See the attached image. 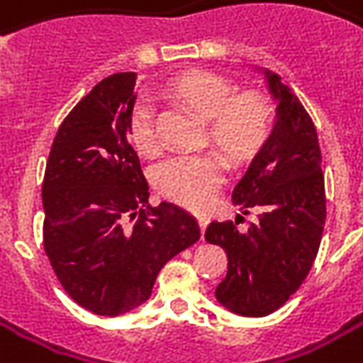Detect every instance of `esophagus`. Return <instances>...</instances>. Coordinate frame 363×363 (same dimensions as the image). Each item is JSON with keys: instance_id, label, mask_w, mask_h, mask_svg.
Masks as SVG:
<instances>
[{"instance_id": "34e87169", "label": "esophagus", "mask_w": 363, "mask_h": 363, "mask_svg": "<svg viewBox=\"0 0 363 363\" xmlns=\"http://www.w3.org/2000/svg\"><path fill=\"white\" fill-rule=\"evenodd\" d=\"M196 220H199V227H201V231H205L206 229V225H208V217H206V215H199V217H196Z\"/></svg>"}]
</instances>
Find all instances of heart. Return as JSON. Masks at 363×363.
<instances>
[{"mask_svg":"<svg viewBox=\"0 0 363 363\" xmlns=\"http://www.w3.org/2000/svg\"><path fill=\"white\" fill-rule=\"evenodd\" d=\"M169 96L206 118L205 140L213 143L235 167L247 164L267 144L275 124V110L259 92H241L225 76L193 69L170 84ZM128 134L134 148L155 157L162 150L157 116L148 102L132 110ZM157 191L172 203L203 208L219 191L223 162L215 152L174 155L152 172Z\"/></svg>","mask_w":363,"mask_h":363,"instance_id":"heart-1","label":"heart"}]
</instances>
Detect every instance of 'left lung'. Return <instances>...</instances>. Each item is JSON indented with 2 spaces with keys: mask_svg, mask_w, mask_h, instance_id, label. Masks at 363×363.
Instances as JSON below:
<instances>
[{
  "mask_svg": "<svg viewBox=\"0 0 363 363\" xmlns=\"http://www.w3.org/2000/svg\"><path fill=\"white\" fill-rule=\"evenodd\" d=\"M265 78L277 102V120L233 191V203L257 220L245 233L237 220H213L205 233L206 241L220 245L229 259L227 277L215 295L245 318L273 313L299 289L318 257L325 225L315 126L277 74L265 69Z\"/></svg>",
  "mask_w": 363,
  "mask_h": 363,
  "instance_id": "left-lung-1",
  "label": "left lung"
}]
</instances>
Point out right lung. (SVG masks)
<instances>
[{
	"instance_id": "add662e5",
	"label": "right lung",
	"mask_w": 363,
	"mask_h": 363,
	"mask_svg": "<svg viewBox=\"0 0 363 363\" xmlns=\"http://www.w3.org/2000/svg\"><path fill=\"white\" fill-rule=\"evenodd\" d=\"M134 72L112 74L72 108L45 164L44 249L66 294L96 315L144 303L164 263L199 241L193 215L148 205L128 134Z\"/></svg>"
}]
</instances>
